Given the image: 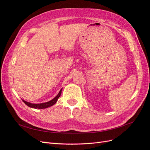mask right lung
<instances>
[{
	"label": "right lung",
	"mask_w": 150,
	"mask_h": 150,
	"mask_svg": "<svg viewBox=\"0 0 150 150\" xmlns=\"http://www.w3.org/2000/svg\"><path fill=\"white\" fill-rule=\"evenodd\" d=\"M61 92H62V89L60 90L59 93H58V94L57 95V96L55 98H54V99H52V100L49 101L48 102H46V103H40V104H34V103H29V102H27V101L23 100V99H22V101H23V102L26 104L27 106H28L29 107H30L32 108H35V109H45V108H47L48 107H50V106L54 105V104L57 102L58 98H59L60 96H61Z\"/></svg>",
	"instance_id": "add662e5"
}]
</instances>
